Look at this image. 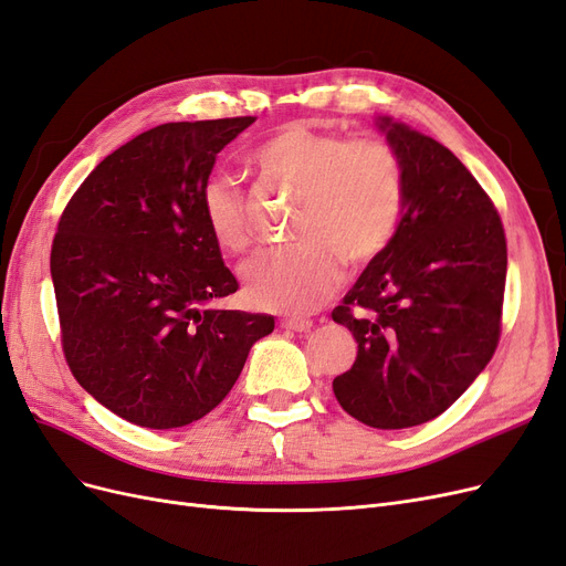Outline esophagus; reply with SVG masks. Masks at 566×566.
<instances>
[{"label": "esophagus", "mask_w": 566, "mask_h": 566, "mask_svg": "<svg viewBox=\"0 0 566 566\" xmlns=\"http://www.w3.org/2000/svg\"><path fill=\"white\" fill-rule=\"evenodd\" d=\"M283 328L287 331H295V333H306L312 328V321L310 318H297V316H290V318H283L281 321Z\"/></svg>", "instance_id": "obj_1"}]
</instances>
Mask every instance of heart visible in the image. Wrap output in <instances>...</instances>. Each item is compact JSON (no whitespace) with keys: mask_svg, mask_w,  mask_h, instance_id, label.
I'll list each match as a JSON object with an SVG mask.
<instances>
[{"mask_svg":"<svg viewBox=\"0 0 566 566\" xmlns=\"http://www.w3.org/2000/svg\"><path fill=\"white\" fill-rule=\"evenodd\" d=\"M266 179L297 188L300 243L256 254L241 269L245 297L256 310L310 314L328 300L342 260L366 264L397 233L406 200L403 165L382 139L347 142L342 134L283 125L250 153ZM202 221L219 250L241 254L252 243L248 200L231 179L212 177L200 196Z\"/></svg>","mask_w":566,"mask_h":566,"instance_id":"b5f03b06","label":"heart"}]
</instances>
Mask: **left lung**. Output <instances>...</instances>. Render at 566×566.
I'll return each instance as SVG.
<instances>
[{
	"mask_svg": "<svg viewBox=\"0 0 566 566\" xmlns=\"http://www.w3.org/2000/svg\"><path fill=\"white\" fill-rule=\"evenodd\" d=\"M403 165L397 233L370 260L333 321L356 339L333 391L352 418L403 430L441 416L499 345L507 248L484 188L432 136L375 117Z\"/></svg>",
	"mask_w": 566,
	"mask_h": 566,
	"instance_id": "1",
	"label": "left lung"
}]
</instances>
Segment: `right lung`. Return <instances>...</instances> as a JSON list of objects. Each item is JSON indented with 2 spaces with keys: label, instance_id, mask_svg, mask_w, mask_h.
<instances>
[{
  "label": "right lung",
  "instance_id": "add662e5",
  "mask_svg": "<svg viewBox=\"0 0 566 566\" xmlns=\"http://www.w3.org/2000/svg\"><path fill=\"white\" fill-rule=\"evenodd\" d=\"M252 123H167L134 136L59 221L51 281L65 361L127 422L175 430L208 416L273 331V316L210 306L238 281L200 212L219 150Z\"/></svg>",
  "mask_w": 566,
  "mask_h": 566
}]
</instances>
